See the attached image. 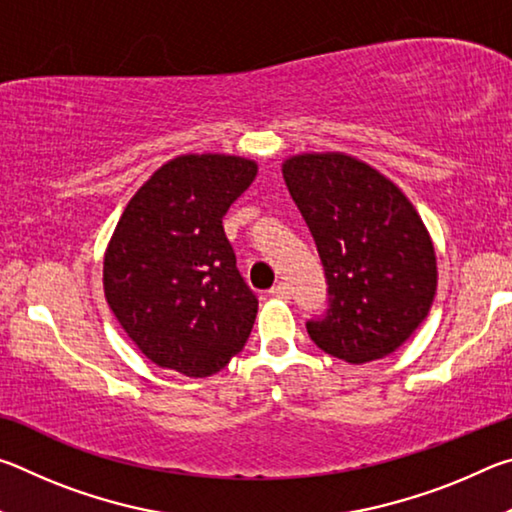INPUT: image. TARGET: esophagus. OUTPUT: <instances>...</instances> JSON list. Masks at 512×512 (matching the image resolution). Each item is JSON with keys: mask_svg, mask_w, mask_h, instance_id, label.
<instances>
[{"mask_svg": "<svg viewBox=\"0 0 512 512\" xmlns=\"http://www.w3.org/2000/svg\"><path fill=\"white\" fill-rule=\"evenodd\" d=\"M268 293H271V296H275V298H282V300H287L289 298V287H287V284H275V287L271 289V291H268Z\"/></svg>", "mask_w": 512, "mask_h": 512, "instance_id": "obj_1", "label": "esophagus"}]
</instances>
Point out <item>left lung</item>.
I'll list each match as a JSON object with an SVG mask.
<instances>
[{
	"mask_svg": "<svg viewBox=\"0 0 512 512\" xmlns=\"http://www.w3.org/2000/svg\"><path fill=\"white\" fill-rule=\"evenodd\" d=\"M282 173L327 282V309L307 320L311 341L348 363L395 352L436 293V255L418 212L391 180L350 155H296Z\"/></svg>",
	"mask_w": 512,
	"mask_h": 512,
	"instance_id": "left-lung-1",
	"label": "left lung"
}]
</instances>
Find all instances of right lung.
I'll return each instance as SVG.
<instances>
[{
  "label": "right lung",
  "mask_w": 512,
  "mask_h": 512,
  "mask_svg": "<svg viewBox=\"0 0 512 512\" xmlns=\"http://www.w3.org/2000/svg\"><path fill=\"white\" fill-rule=\"evenodd\" d=\"M255 173V162L235 155H180L121 214L103 289L119 325L162 368L214 375L248 341L259 302L239 273L223 216Z\"/></svg>",
  "instance_id": "add662e5"
}]
</instances>
